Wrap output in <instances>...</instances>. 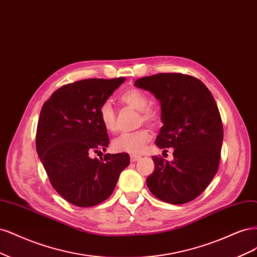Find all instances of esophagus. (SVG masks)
Segmentation results:
<instances>
[{
  "mask_svg": "<svg viewBox=\"0 0 257 257\" xmlns=\"http://www.w3.org/2000/svg\"><path fill=\"white\" fill-rule=\"evenodd\" d=\"M139 159H140V156H137V155H131V156H130L131 162H136V161L139 160Z\"/></svg>",
  "mask_w": 257,
  "mask_h": 257,
  "instance_id": "obj_1",
  "label": "esophagus"
}]
</instances>
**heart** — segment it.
I'll return each instance as SVG.
<instances>
[{"label": "heart", "mask_w": 257, "mask_h": 257, "mask_svg": "<svg viewBox=\"0 0 257 257\" xmlns=\"http://www.w3.org/2000/svg\"><path fill=\"white\" fill-rule=\"evenodd\" d=\"M121 104L132 107L139 111V122L150 123L151 126H158L161 122V113L156 107L150 106V98L138 88H130L119 96ZM99 118L107 131L116 130V113L110 102H103L99 107ZM152 135L147 128H140L138 130L125 132L113 140L112 147L117 153L140 154L142 153L147 142H150Z\"/></svg>", "instance_id": "b5f03b06"}]
</instances>
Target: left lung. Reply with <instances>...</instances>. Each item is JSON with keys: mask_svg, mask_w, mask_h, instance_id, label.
<instances>
[{"mask_svg": "<svg viewBox=\"0 0 257 257\" xmlns=\"http://www.w3.org/2000/svg\"><path fill=\"white\" fill-rule=\"evenodd\" d=\"M135 85L161 103L159 148H173L174 161L154 156L147 186L159 200L186 204L201 195L219 169L223 125L216 100L201 80L183 73H157ZM167 151V150H164Z\"/></svg>", "mask_w": 257, "mask_h": 257, "instance_id": "obj_1", "label": "left lung"}]
</instances>
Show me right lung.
Returning <instances> with one entry per match:
<instances>
[{"instance_id": "1", "label": "right lung", "mask_w": 257, "mask_h": 257, "mask_svg": "<svg viewBox=\"0 0 257 257\" xmlns=\"http://www.w3.org/2000/svg\"><path fill=\"white\" fill-rule=\"evenodd\" d=\"M125 80L73 82L56 89L41 107L37 154L55 191L74 206L90 207L105 201L130 163L127 153L90 158L110 142L99 107Z\"/></svg>"}]
</instances>
